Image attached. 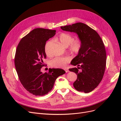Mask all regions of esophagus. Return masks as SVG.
Here are the masks:
<instances>
[{
  "instance_id": "esophagus-1",
  "label": "esophagus",
  "mask_w": 121,
  "mask_h": 121,
  "mask_svg": "<svg viewBox=\"0 0 121 121\" xmlns=\"http://www.w3.org/2000/svg\"><path fill=\"white\" fill-rule=\"evenodd\" d=\"M64 69H65V72H66V73H68V72H69V69H67V68H65Z\"/></svg>"
}]
</instances>
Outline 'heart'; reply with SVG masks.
I'll return each mask as SVG.
<instances>
[{
  "label": "heart",
  "instance_id": "b5f03b06",
  "mask_svg": "<svg viewBox=\"0 0 121 121\" xmlns=\"http://www.w3.org/2000/svg\"><path fill=\"white\" fill-rule=\"evenodd\" d=\"M55 40L59 41L65 47H68L71 52L73 53H77L80 50L81 47V42L80 40H73V37L70 34L61 33L58 35ZM53 42L52 40L47 42L45 46V53L48 54L49 47ZM71 58L69 56L56 57L50 61V65L54 68H63L65 65L70 61Z\"/></svg>",
  "mask_w": 121,
  "mask_h": 121
}]
</instances>
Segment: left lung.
I'll return each instance as SVG.
<instances>
[{
  "instance_id": "left-lung-1",
  "label": "left lung",
  "mask_w": 121,
  "mask_h": 121,
  "mask_svg": "<svg viewBox=\"0 0 121 121\" xmlns=\"http://www.w3.org/2000/svg\"><path fill=\"white\" fill-rule=\"evenodd\" d=\"M60 28L75 33L81 42L77 56L71 62V65L78 67L69 69V71L77 75L73 83L75 88L89 93L98 85L104 75L107 56L104 42L97 33L85 24L77 23ZM79 68L82 69L81 72L78 71Z\"/></svg>"
}]
</instances>
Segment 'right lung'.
I'll return each mask as SVG.
<instances>
[{
	"mask_svg": "<svg viewBox=\"0 0 121 121\" xmlns=\"http://www.w3.org/2000/svg\"><path fill=\"white\" fill-rule=\"evenodd\" d=\"M56 30L36 28L21 40L17 46L14 64L19 79L25 88L36 96H43L52 90L56 78L65 72L61 69H49L43 73V60L46 57V41Z\"/></svg>",
	"mask_w": 121,
	"mask_h": 121,
	"instance_id": "right-lung-1",
	"label": "right lung"
}]
</instances>
